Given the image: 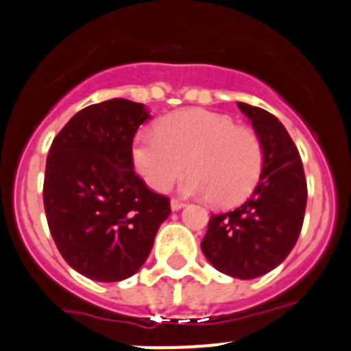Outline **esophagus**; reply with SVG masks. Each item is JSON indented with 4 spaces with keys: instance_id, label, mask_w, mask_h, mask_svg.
<instances>
[{
    "instance_id": "esophagus-1",
    "label": "esophagus",
    "mask_w": 351,
    "mask_h": 351,
    "mask_svg": "<svg viewBox=\"0 0 351 351\" xmlns=\"http://www.w3.org/2000/svg\"><path fill=\"white\" fill-rule=\"evenodd\" d=\"M184 205H186V203L182 202V199H179V198L170 199V206H172V210H181Z\"/></svg>"
}]
</instances>
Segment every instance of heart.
Segmentation results:
<instances>
[{
    "mask_svg": "<svg viewBox=\"0 0 351 351\" xmlns=\"http://www.w3.org/2000/svg\"><path fill=\"white\" fill-rule=\"evenodd\" d=\"M189 165H185V162ZM265 152L256 131L234 119L202 108L179 110L156 123V134L132 143V163L153 191H167L188 167L186 193L232 206L252 195L262 176Z\"/></svg>",
    "mask_w": 351,
    "mask_h": 351,
    "instance_id": "b5f03b06",
    "label": "heart"
}]
</instances>
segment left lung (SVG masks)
I'll use <instances>...</instances> for the list:
<instances>
[{
    "label": "left lung",
    "mask_w": 351,
    "mask_h": 351,
    "mask_svg": "<svg viewBox=\"0 0 351 351\" xmlns=\"http://www.w3.org/2000/svg\"><path fill=\"white\" fill-rule=\"evenodd\" d=\"M238 106L263 143L262 176L241 206L210 217L202 250L220 272L253 279L276 269L296 245L306 208V179L285 125L258 106Z\"/></svg>",
    "instance_id": "1"
}]
</instances>
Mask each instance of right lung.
<instances>
[{
    "mask_svg": "<svg viewBox=\"0 0 351 351\" xmlns=\"http://www.w3.org/2000/svg\"><path fill=\"white\" fill-rule=\"evenodd\" d=\"M141 103L113 98L77 112L53 139L43 202L56 248L93 281L131 278L148 258L170 215L134 172L132 141L148 119Z\"/></svg>",
    "mask_w": 351,
    "mask_h": 351,
    "instance_id": "obj_1",
    "label": "right lung"
}]
</instances>
